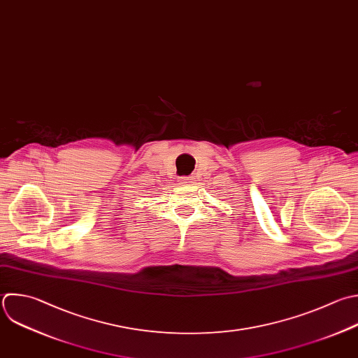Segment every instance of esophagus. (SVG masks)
<instances>
[{"label": "esophagus", "instance_id": "obj_1", "mask_svg": "<svg viewBox=\"0 0 358 358\" xmlns=\"http://www.w3.org/2000/svg\"><path fill=\"white\" fill-rule=\"evenodd\" d=\"M179 182H180L182 185H190V183H193V178H192V176H182V178L179 179Z\"/></svg>", "mask_w": 358, "mask_h": 358}]
</instances>
